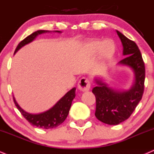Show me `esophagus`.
Returning <instances> with one entry per match:
<instances>
[{"instance_id": "esophagus-1", "label": "esophagus", "mask_w": 154, "mask_h": 154, "mask_svg": "<svg viewBox=\"0 0 154 154\" xmlns=\"http://www.w3.org/2000/svg\"><path fill=\"white\" fill-rule=\"evenodd\" d=\"M78 88L82 91H88L90 89V81L88 78L82 77L78 82Z\"/></svg>"}]
</instances>
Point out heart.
<instances>
[{"instance_id": "heart-1", "label": "heart", "mask_w": 154, "mask_h": 154, "mask_svg": "<svg viewBox=\"0 0 154 154\" xmlns=\"http://www.w3.org/2000/svg\"><path fill=\"white\" fill-rule=\"evenodd\" d=\"M87 48L92 53H96L100 49V56L103 59H107L113 54L115 47L110 41H105L102 42L100 41H91L88 44Z\"/></svg>"}]
</instances>
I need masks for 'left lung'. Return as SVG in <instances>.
<instances>
[{
  "mask_svg": "<svg viewBox=\"0 0 154 154\" xmlns=\"http://www.w3.org/2000/svg\"><path fill=\"white\" fill-rule=\"evenodd\" d=\"M116 32L123 44V54L126 57L118 64L132 69L135 81L128 90L120 91L95 79L97 85L92 89L96 97L95 115L98 120L108 125H118L130 117L141 100L145 81V65L138 46L118 31Z\"/></svg>",
  "mask_w": 154,
  "mask_h": 154,
  "instance_id": "8db88e82",
  "label": "left lung"
}]
</instances>
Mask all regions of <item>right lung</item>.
Here are the masks:
<instances>
[{
  "instance_id": "1",
  "label": "right lung",
  "mask_w": 154,
  "mask_h": 154,
  "mask_svg": "<svg viewBox=\"0 0 154 154\" xmlns=\"http://www.w3.org/2000/svg\"><path fill=\"white\" fill-rule=\"evenodd\" d=\"M49 32H51V31L46 30H38L35 31L18 44L16 50H15V53L17 52V51H18L21 47H23V46H25L26 44H29L32 41H34L38 35ZM54 32L62 33V31H54ZM75 88H72L71 90L66 92L65 95L61 98L56 104L54 105L51 108H50L49 110L38 114H32L26 112L18 105V103L15 100L14 95H13V97H14V103L18 110L20 111L22 116L31 125L40 128L49 129L59 126L60 124H62L65 120L68 114H69L72 102L75 97Z\"/></svg>"
}]
</instances>
